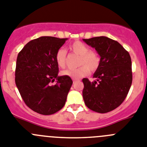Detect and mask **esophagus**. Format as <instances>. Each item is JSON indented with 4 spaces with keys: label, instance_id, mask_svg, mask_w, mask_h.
Masks as SVG:
<instances>
[{
    "label": "esophagus",
    "instance_id": "esophagus-1",
    "mask_svg": "<svg viewBox=\"0 0 147 147\" xmlns=\"http://www.w3.org/2000/svg\"><path fill=\"white\" fill-rule=\"evenodd\" d=\"M80 81V80H76V79H73V82H74V83H75V82H79Z\"/></svg>",
    "mask_w": 147,
    "mask_h": 147
}]
</instances>
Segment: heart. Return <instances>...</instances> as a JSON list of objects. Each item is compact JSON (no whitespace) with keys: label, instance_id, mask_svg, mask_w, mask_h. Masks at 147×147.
I'll return each mask as SVG.
<instances>
[{"label":"heart","instance_id":"b5f03b06","mask_svg":"<svg viewBox=\"0 0 147 147\" xmlns=\"http://www.w3.org/2000/svg\"><path fill=\"white\" fill-rule=\"evenodd\" d=\"M71 51L79 55L78 65H81L77 68L67 69L61 72V74L72 79H80L86 76L88 71H95L98 68L100 63L99 55L94 51H90L88 46L81 41H75L69 47ZM66 51L59 48L56 53V61L60 67H64L66 65Z\"/></svg>","mask_w":147,"mask_h":147}]
</instances>
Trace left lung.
<instances>
[{
  "label": "left lung",
  "mask_w": 147,
  "mask_h": 147,
  "mask_svg": "<svg viewBox=\"0 0 147 147\" xmlns=\"http://www.w3.org/2000/svg\"><path fill=\"white\" fill-rule=\"evenodd\" d=\"M95 48L100 63L90 82L84 78L82 96L88 109L98 113L115 109L127 96L132 82L129 53L117 41L106 36L83 39Z\"/></svg>",
  "instance_id": "obj_1"
}]
</instances>
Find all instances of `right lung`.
I'll list each match as a JSON object with an SVG mask.
<instances>
[{"label":"right lung","mask_w":147,"mask_h":147,"mask_svg":"<svg viewBox=\"0 0 147 147\" xmlns=\"http://www.w3.org/2000/svg\"><path fill=\"white\" fill-rule=\"evenodd\" d=\"M67 38L42 36L29 41L18 55L16 84L25 104L44 115H53L65 106L73 81L58 76L56 53ZM57 80L53 86L50 84Z\"/></svg>","instance_id":"1"}]
</instances>
